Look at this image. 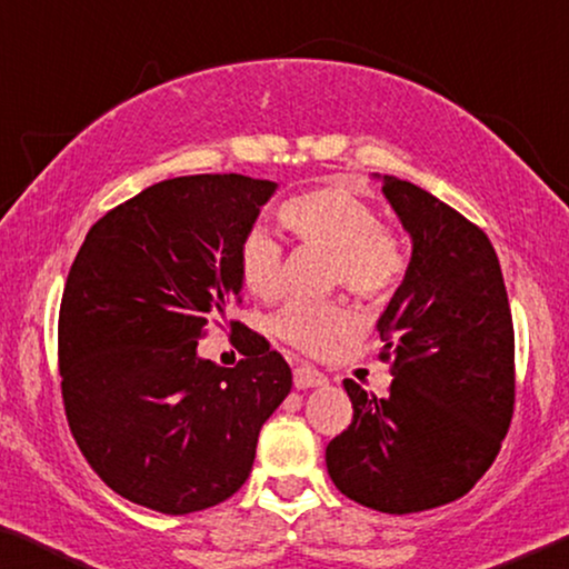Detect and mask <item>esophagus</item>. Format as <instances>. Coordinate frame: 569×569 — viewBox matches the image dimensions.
Here are the masks:
<instances>
[{"mask_svg":"<svg viewBox=\"0 0 569 569\" xmlns=\"http://www.w3.org/2000/svg\"><path fill=\"white\" fill-rule=\"evenodd\" d=\"M293 386L303 391V388H319V386H327V376L325 372H319L317 368H309V366H299L293 370Z\"/></svg>","mask_w":569,"mask_h":569,"instance_id":"esophagus-1","label":"esophagus"}]
</instances>
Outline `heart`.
<instances>
[{
	"instance_id": "obj_1",
	"label": "heart",
	"mask_w": 569,
	"mask_h": 569,
	"mask_svg": "<svg viewBox=\"0 0 569 569\" xmlns=\"http://www.w3.org/2000/svg\"><path fill=\"white\" fill-rule=\"evenodd\" d=\"M278 219L301 244L335 252L332 286L360 299L383 303L403 283L409 250L393 227L380 222L376 207L342 186H317L286 199ZM237 273L242 286L262 301L286 293V250L268 230H252L237 248ZM276 335L293 350L325 358L339 342L358 335L360 319L347 303H291L273 321Z\"/></svg>"
}]
</instances>
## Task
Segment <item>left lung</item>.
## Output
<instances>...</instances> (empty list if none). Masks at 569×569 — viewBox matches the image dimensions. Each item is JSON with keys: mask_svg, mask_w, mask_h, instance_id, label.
Instances as JSON below:
<instances>
[{"mask_svg": "<svg viewBox=\"0 0 569 569\" xmlns=\"http://www.w3.org/2000/svg\"><path fill=\"white\" fill-rule=\"evenodd\" d=\"M383 191L413 240L378 321L393 380L383 398L345 380L352 421L327 445V470L350 501L403 516L457 501L493 465L516 401L513 319L478 224L401 178Z\"/></svg>", "mask_w": 569, "mask_h": 569, "instance_id": "8db88e82", "label": "left lung"}]
</instances>
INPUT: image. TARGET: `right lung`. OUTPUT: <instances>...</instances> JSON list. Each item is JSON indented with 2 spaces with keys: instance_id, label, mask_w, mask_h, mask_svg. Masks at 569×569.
<instances>
[{
  "instance_id": "1",
  "label": "right lung",
  "mask_w": 569,
  "mask_h": 569,
  "mask_svg": "<svg viewBox=\"0 0 569 569\" xmlns=\"http://www.w3.org/2000/svg\"><path fill=\"white\" fill-rule=\"evenodd\" d=\"M273 181L201 173L152 183L91 227L68 270L58 370L68 429L127 501L186 516L227 501L256 462L291 368L230 319L244 358L197 355L227 307H240L237 248Z\"/></svg>"
}]
</instances>
